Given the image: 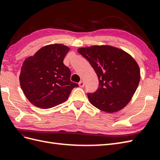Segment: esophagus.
Returning a JSON list of instances; mask_svg holds the SVG:
<instances>
[{
  "instance_id": "1",
  "label": "esophagus",
  "mask_w": 160,
  "mask_h": 160,
  "mask_svg": "<svg viewBox=\"0 0 160 160\" xmlns=\"http://www.w3.org/2000/svg\"><path fill=\"white\" fill-rule=\"evenodd\" d=\"M79 86L80 87H84V82H83V81H80V82H79Z\"/></svg>"
}]
</instances>
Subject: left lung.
<instances>
[{
    "label": "left lung",
    "instance_id": "1",
    "mask_svg": "<svg viewBox=\"0 0 160 160\" xmlns=\"http://www.w3.org/2000/svg\"><path fill=\"white\" fill-rule=\"evenodd\" d=\"M78 52L89 61L99 80L98 89L87 93L91 104L107 113L123 108L140 80L135 60L123 50L107 45L82 47Z\"/></svg>",
    "mask_w": 160,
    "mask_h": 160
}]
</instances>
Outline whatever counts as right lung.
I'll list each match as a JSON object with an SVG mask.
<instances>
[{"mask_svg": "<svg viewBox=\"0 0 160 160\" xmlns=\"http://www.w3.org/2000/svg\"><path fill=\"white\" fill-rule=\"evenodd\" d=\"M69 51V47L61 44L47 45L23 62L20 87L34 106L55 107L66 101L73 88L78 87L71 81V71L63 63Z\"/></svg>", "mask_w": 160, "mask_h": 160, "instance_id": "1", "label": "right lung"}]
</instances>
